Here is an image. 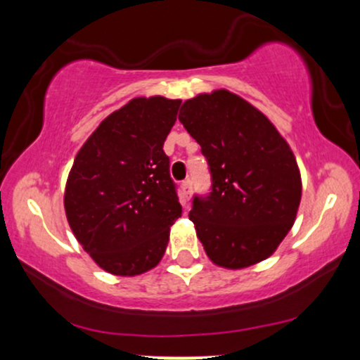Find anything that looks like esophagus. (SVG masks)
I'll return each instance as SVG.
<instances>
[{"label": "esophagus", "mask_w": 360, "mask_h": 360, "mask_svg": "<svg viewBox=\"0 0 360 360\" xmlns=\"http://www.w3.org/2000/svg\"><path fill=\"white\" fill-rule=\"evenodd\" d=\"M181 189H183V194L186 200H189V194H191V181L186 179L183 184H181Z\"/></svg>", "instance_id": "esophagus-1"}]
</instances>
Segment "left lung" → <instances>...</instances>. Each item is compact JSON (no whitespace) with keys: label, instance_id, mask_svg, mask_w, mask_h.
<instances>
[{"label":"left lung","instance_id":"1","mask_svg":"<svg viewBox=\"0 0 360 360\" xmlns=\"http://www.w3.org/2000/svg\"><path fill=\"white\" fill-rule=\"evenodd\" d=\"M179 122L201 146L213 176L189 218L218 267L245 269L278 250L301 201V172L286 139L262 111L229 89L183 103Z\"/></svg>","mask_w":360,"mask_h":360}]
</instances>
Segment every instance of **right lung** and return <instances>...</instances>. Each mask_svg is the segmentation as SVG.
<instances>
[{
    "label": "right lung",
    "instance_id": "obj_1",
    "mask_svg": "<svg viewBox=\"0 0 360 360\" xmlns=\"http://www.w3.org/2000/svg\"><path fill=\"white\" fill-rule=\"evenodd\" d=\"M181 100L137 96L98 125L76 154L64 189L74 237L113 276L154 269L183 214L162 147Z\"/></svg>",
    "mask_w": 360,
    "mask_h": 360
}]
</instances>
